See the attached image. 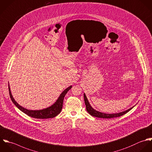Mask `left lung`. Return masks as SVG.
Listing matches in <instances>:
<instances>
[{"label":"left lung","mask_w":152,"mask_h":152,"mask_svg":"<svg viewBox=\"0 0 152 152\" xmlns=\"http://www.w3.org/2000/svg\"><path fill=\"white\" fill-rule=\"evenodd\" d=\"M84 102L86 104V110L88 111V113L91 115L92 116L96 117H98V118H114V117H120L124 114H125L126 113H127V112H129L131 109H132L133 108L132 107L124 111L123 112H120L118 113H114V114H107V113H103L100 111H98L96 110H94L90 105V102H88V100L85 94V93L84 94Z\"/></svg>","instance_id":"8db88e82"}]
</instances>
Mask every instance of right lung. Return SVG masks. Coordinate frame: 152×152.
I'll return each mask as SVG.
<instances>
[{
  "label": "right lung",
  "mask_w": 152,
  "mask_h": 152,
  "mask_svg": "<svg viewBox=\"0 0 152 152\" xmlns=\"http://www.w3.org/2000/svg\"><path fill=\"white\" fill-rule=\"evenodd\" d=\"M72 88V86H69L67 88H66L63 92L60 94L59 97H58V100L56 102L52 105L50 107L44 108L42 110H28L24 107H22L20 106L16 101L15 100L13 99L11 91L10 88L9 84V95L11 99V100L13 102V104L22 112L27 114L28 115L32 117L33 118H40V119H45V118H53L55 116H56L58 114L60 113V112L62 110V105H63V101L64 99L67 92Z\"/></svg>",
  "instance_id": "add662e5"
}]
</instances>
